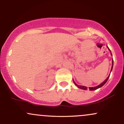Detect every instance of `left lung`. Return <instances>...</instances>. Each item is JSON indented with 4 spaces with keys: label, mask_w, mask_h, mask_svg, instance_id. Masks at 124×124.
Masks as SVG:
<instances>
[{
    "label": "left lung",
    "mask_w": 124,
    "mask_h": 124,
    "mask_svg": "<svg viewBox=\"0 0 124 124\" xmlns=\"http://www.w3.org/2000/svg\"><path fill=\"white\" fill-rule=\"evenodd\" d=\"M108 49H109V48H108ZM109 50L110 51V49H109ZM110 52H111V51H110ZM111 55H112V54H111ZM112 67H111V71H112V68H113V59H112ZM110 73H111V72H110ZM109 75H109V76L107 77V78L106 80L104 81L103 83H101L100 85H99V86H96V87H89V90H95L99 89V88H100L101 87H102V86H103V85H104L105 83H106V82H107L108 79V78H109ZM73 82H74V83H75V85H76V86L77 87H78V88H79V89H83V90H87V87H85V86H80V85H77L76 83H75V82H74V81H73Z\"/></svg>",
    "instance_id": "8db88e82"
}]
</instances>
